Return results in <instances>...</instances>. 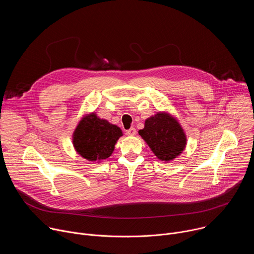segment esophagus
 <instances>
[{
	"label": "esophagus",
	"instance_id": "34e87169",
	"mask_svg": "<svg viewBox=\"0 0 254 254\" xmlns=\"http://www.w3.org/2000/svg\"><path fill=\"white\" fill-rule=\"evenodd\" d=\"M126 133H127V135H134V134L136 133V130H135L134 127H131V128L127 129V130L126 131Z\"/></svg>",
	"mask_w": 254,
	"mask_h": 254
}]
</instances>
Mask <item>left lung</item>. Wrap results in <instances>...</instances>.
<instances>
[{"mask_svg":"<svg viewBox=\"0 0 254 254\" xmlns=\"http://www.w3.org/2000/svg\"><path fill=\"white\" fill-rule=\"evenodd\" d=\"M138 134L148 143L156 157L170 162L185 150L187 137L178 121L167 113H158L144 122Z\"/></svg>","mask_w":254,"mask_h":254,"instance_id":"8db88e82","label":"left lung"}]
</instances>
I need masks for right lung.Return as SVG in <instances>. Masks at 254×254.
<instances>
[{"mask_svg": "<svg viewBox=\"0 0 254 254\" xmlns=\"http://www.w3.org/2000/svg\"><path fill=\"white\" fill-rule=\"evenodd\" d=\"M122 135L123 131L118 126L92 113L79 122L72 140L75 151L81 157L90 162H99L112 156Z\"/></svg>", "mask_w": 254, "mask_h": 254, "instance_id": "right-lung-1", "label": "right lung"}]
</instances>
